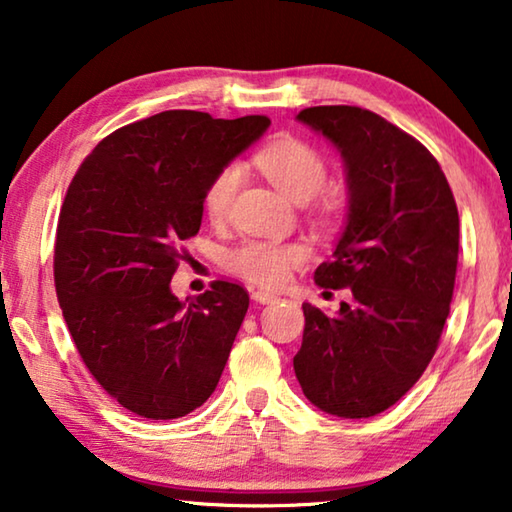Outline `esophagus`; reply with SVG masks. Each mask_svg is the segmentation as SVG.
<instances>
[{"label":"esophagus","instance_id":"1","mask_svg":"<svg viewBox=\"0 0 512 512\" xmlns=\"http://www.w3.org/2000/svg\"><path fill=\"white\" fill-rule=\"evenodd\" d=\"M253 300L259 305H266V303H275L278 296L271 294V291H266V289H257V291H253Z\"/></svg>","mask_w":512,"mask_h":512}]
</instances>
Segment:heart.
I'll list each match as a JSON object with an SVG mask.
<instances>
[{
	"instance_id": "obj_1",
	"label": "heart",
	"mask_w": 512,
	"mask_h": 512,
	"mask_svg": "<svg viewBox=\"0 0 512 512\" xmlns=\"http://www.w3.org/2000/svg\"><path fill=\"white\" fill-rule=\"evenodd\" d=\"M259 170L296 202L314 198L328 182L326 159L310 143L300 139H278L255 154ZM243 180V168L230 161L216 170L202 193V207L212 221H221L230 212ZM307 250L300 243H280L248 239L225 253V269L239 278L262 287L285 285L291 269L305 262Z\"/></svg>"
}]
</instances>
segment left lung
Returning a JSON list of instances; mask_svg holds the SVG:
<instances>
[{"instance_id":"left-lung-1","label":"left lung","mask_w":512,"mask_h":512,"mask_svg":"<svg viewBox=\"0 0 512 512\" xmlns=\"http://www.w3.org/2000/svg\"><path fill=\"white\" fill-rule=\"evenodd\" d=\"M337 145L348 218L323 289H351L335 316L303 303L294 371L316 408L373 417L417 383L440 344L458 269L460 221L440 164L415 136L378 113L332 104L298 113Z\"/></svg>"}]
</instances>
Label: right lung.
<instances>
[{"mask_svg":"<svg viewBox=\"0 0 512 512\" xmlns=\"http://www.w3.org/2000/svg\"><path fill=\"white\" fill-rule=\"evenodd\" d=\"M269 125L161 111L111 132L72 177L56 225V298L86 369L134 415L184 417L218 385L248 291L214 280L186 305L170 280L200 230L205 186Z\"/></svg>","mask_w":512,"mask_h":512,"instance_id":"1","label":"right lung"}]
</instances>
